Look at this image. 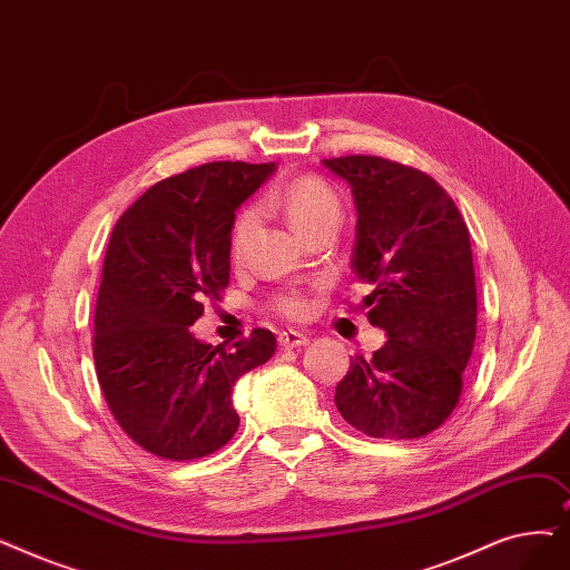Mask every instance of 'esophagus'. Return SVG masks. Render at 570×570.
<instances>
[{
	"label": "esophagus",
	"instance_id": "34e87169",
	"mask_svg": "<svg viewBox=\"0 0 570 570\" xmlns=\"http://www.w3.org/2000/svg\"><path fill=\"white\" fill-rule=\"evenodd\" d=\"M279 344L284 350H295V346H307L309 344V335L307 333H298V331H284L279 333Z\"/></svg>",
	"mask_w": 570,
	"mask_h": 570
}]
</instances>
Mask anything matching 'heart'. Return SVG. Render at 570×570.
I'll list each match as a JSON object with an SVG mask.
<instances>
[{
	"mask_svg": "<svg viewBox=\"0 0 570 570\" xmlns=\"http://www.w3.org/2000/svg\"><path fill=\"white\" fill-rule=\"evenodd\" d=\"M267 205L279 207L286 214L288 224L301 235L307 233L312 226L321 224V220L340 218L337 195L316 177H298V179L288 181L277 195L269 197ZM256 218L258 216L254 209H246L235 220L233 235H230L233 254H239L244 249L246 239L252 237V233L256 228ZM277 309L288 318H298L307 312V303L303 295L288 293V295H282V298L277 301Z\"/></svg>",
	"mask_w": 570,
	"mask_h": 570,
	"instance_id": "b5f03b06",
	"label": "heart"
}]
</instances>
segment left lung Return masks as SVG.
Masks as SVG:
<instances>
[{
    "instance_id": "1",
    "label": "left lung",
    "mask_w": 570,
    "mask_h": 570,
    "mask_svg": "<svg viewBox=\"0 0 570 570\" xmlns=\"http://www.w3.org/2000/svg\"><path fill=\"white\" fill-rule=\"evenodd\" d=\"M356 205L352 269L370 291L367 321L389 337L354 356L335 405L370 438L412 440L448 422L473 354L478 288L470 235L429 175L377 156L321 160Z\"/></svg>"
}]
</instances>
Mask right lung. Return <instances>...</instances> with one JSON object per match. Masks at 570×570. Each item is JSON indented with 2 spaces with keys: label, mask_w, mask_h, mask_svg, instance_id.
I'll use <instances>...</instances> for the list:
<instances>
[{
  "label": "right lung",
  "mask_w": 570,
  "mask_h": 570,
  "mask_svg": "<svg viewBox=\"0 0 570 570\" xmlns=\"http://www.w3.org/2000/svg\"><path fill=\"white\" fill-rule=\"evenodd\" d=\"M275 163H207L148 188L111 233L95 307L97 380L118 426L169 461L207 456L235 435L233 386L275 354L265 328L212 346L188 328L230 279L239 205Z\"/></svg>",
  "instance_id": "right-lung-1"
}]
</instances>
